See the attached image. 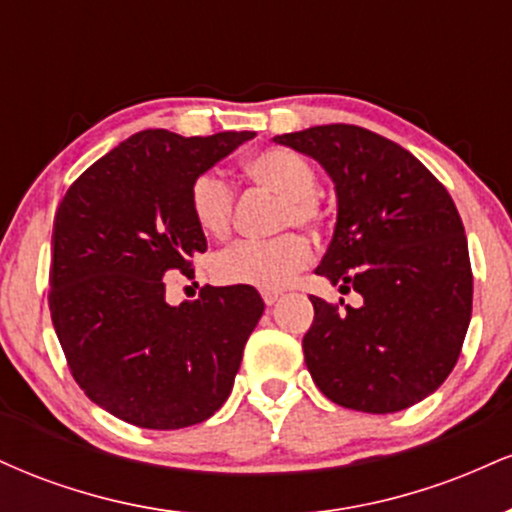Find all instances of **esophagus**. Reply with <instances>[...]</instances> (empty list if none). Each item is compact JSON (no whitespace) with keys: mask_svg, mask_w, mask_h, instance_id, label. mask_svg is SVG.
<instances>
[{"mask_svg":"<svg viewBox=\"0 0 512 512\" xmlns=\"http://www.w3.org/2000/svg\"><path fill=\"white\" fill-rule=\"evenodd\" d=\"M281 298L279 291H262V301L267 305H274Z\"/></svg>","mask_w":512,"mask_h":512,"instance_id":"obj_1","label":"esophagus"}]
</instances>
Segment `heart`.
<instances>
[{
	"instance_id": "obj_1",
	"label": "heart",
	"mask_w": 512,
	"mask_h": 512,
	"mask_svg": "<svg viewBox=\"0 0 512 512\" xmlns=\"http://www.w3.org/2000/svg\"><path fill=\"white\" fill-rule=\"evenodd\" d=\"M245 175L252 182L284 199L279 221L281 226L313 228L322 219L317 202L315 168L289 149H264L245 161ZM233 187L219 170L197 175L190 187V209L197 226L211 238H223L231 231ZM310 262L308 240L298 233L274 240H240L214 260V276L219 281L252 289L274 291L286 286Z\"/></svg>"
}]
</instances>
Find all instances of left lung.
Returning <instances> with one entry per match:
<instances>
[{"instance_id":"obj_1","label":"left lung","mask_w":512,"mask_h":512,"mask_svg":"<svg viewBox=\"0 0 512 512\" xmlns=\"http://www.w3.org/2000/svg\"><path fill=\"white\" fill-rule=\"evenodd\" d=\"M315 158L337 190V226L315 274L361 308L313 296L305 366L327 399L392 414L433 395L472 317V264L455 202L407 149L356 125L274 137ZM344 305V301H342Z\"/></svg>"}]
</instances>
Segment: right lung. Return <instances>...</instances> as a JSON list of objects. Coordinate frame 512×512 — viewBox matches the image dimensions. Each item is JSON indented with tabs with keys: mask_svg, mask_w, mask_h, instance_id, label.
<instances>
[{
	"mask_svg": "<svg viewBox=\"0 0 512 512\" xmlns=\"http://www.w3.org/2000/svg\"><path fill=\"white\" fill-rule=\"evenodd\" d=\"M255 132L180 137L144 129L86 168L52 228L50 315L91 402L139 428L207 421L231 395L264 303L252 286H204L166 303L207 238L190 209L197 175Z\"/></svg>",
	"mask_w": 512,
	"mask_h": 512,
	"instance_id": "add662e5",
	"label": "right lung"
}]
</instances>
